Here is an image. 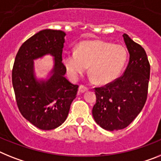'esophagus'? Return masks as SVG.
I'll return each instance as SVG.
<instances>
[{
  "label": "esophagus",
  "instance_id": "esophagus-1",
  "mask_svg": "<svg viewBox=\"0 0 161 161\" xmlns=\"http://www.w3.org/2000/svg\"><path fill=\"white\" fill-rule=\"evenodd\" d=\"M89 90V88L86 86H83V85H80L79 86V92L80 93H84V92L87 91Z\"/></svg>",
  "mask_w": 161,
  "mask_h": 161
}]
</instances>
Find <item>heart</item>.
Instances as JSON below:
<instances>
[{"label":"heart","mask_w":161,"mask_h":161,"mask_svg":"<svg viewBox=\"0 0 161 161\" xmlns=\"http://www.w3.org/2000/svg\"><path fill=\"white\" fill-rule=\"evenodd\" d=\"M127 60V51L123 45L94 40L82 41L76 51L64 55V64L71 77L84 73L90 66V73L96 83L107 84L120 75Z\"/></svg>","instance_id":"heart-1"}]
</instances>
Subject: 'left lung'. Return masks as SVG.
<instances>
[{"instance_id":"obj_1","label":"left lung","mask_w":161,"mask_h":161,"mask_svg":"<svg viewBox=\"0 0 161 161\" xmlns=\"http://www.w3.org/2000/svg\"><path fill=\"white\" fill-rule=\"evenodd\" d=\"M123 37L130 53L125 71L113 81L94 88L97 100L92 114L96 123L109 131L130 125L147 98L150 64L146 51L127 34Z\"/></svg>"}]
</instances>
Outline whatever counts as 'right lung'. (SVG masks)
<instances>
[{"label":"right lung","instance_id":"obj_1","mask_svg":"<svg viewBox=\"0 0 161 161\" xmlns=\"http://www.w3.org/2000/svg\"><path fill=\"white\" fill-rule=\"evenodd\" d=\"M65 32L45 29L36 33L19 48L12 69L15 99L22 116L40 130H50L66 120L76 97L78 85L65 78L63 64ZM49 53L55 57L53 75L47 82L34 77L33 60Z\"/></svg>","mask_w":161,"mask_h":161}]
</instances>
